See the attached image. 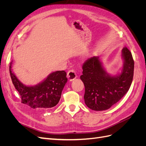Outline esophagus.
Instances as JSON below:
<instances>
[{"label":"esophagus","mask_w":146,"mask_h":146,"mask_svg":"<svg viewBox=\"0 0 146 146\" xmlns=\"http://www.w3.org/2000/svg\"><path fill=\"white\" fill-rule=\"evenodd\" d=\"M77 74L76 71H75L74 69H71L69 70V72H68L67 74V77L69 79L70 81H72L74 80L75 78L77 77Z\"/></svg>","instance_id":"esophagus-1"}]
</instances>
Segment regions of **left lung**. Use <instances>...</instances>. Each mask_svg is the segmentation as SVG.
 I'll return each instance as SVG.
<instances>
[{"label":"left lung","instance_id":"1","mask_svg":"<svg viewBox=\"0 0 146 146\" xmlns=\"http://www.w3.org/2000/svg\"><path fill=\"white\" fill-rule=\"evenodd\" d=\"M123 66L121 73L108 74L99 56H92L84 63L80 79L85 85V102L95 111L108 110L120 100L129 91L133 80L134 61L127 47L122 50Z\"/></svg>","mask_w":146,"mask_h":146}]
</instances>
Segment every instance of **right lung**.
I'll return each instance as SVG.
<instances>
[{"mask_svg":"<svg viewBox=\"0 0 146 146\" xmlns=\"http://www.w3.org/2000/svg\"><path fill=\"white\" fill-rule=\"evenodd\" d=\"M12 67L13 61L10 64V74L13 84L21 96L22 103L32 108L41 109L50 108L58 104L68 81L64 70L52 72L37 85L27 86L17 78Z\"/></svg>","mask_w":146,"mask_h":146,"instance_id":"add662e5","label":"right lung"}]
</instances>
